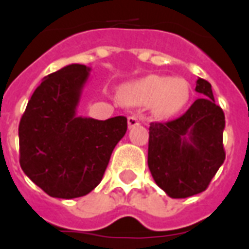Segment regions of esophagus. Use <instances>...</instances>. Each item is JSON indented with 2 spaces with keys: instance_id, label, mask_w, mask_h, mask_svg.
I'll list each match as a JSON object with an SVG mask.
<instances>
[{
  "instance_id": "obj_1",
  "label": "esophagus",
  "mask_w": 249,
  "mask_h": 249,
  "mask_svg": "<svg viewBox=\"0 0 249 249\" xmlns=\"http://www.w3.org/2000/svg\"><path fill=\"white\" fill-rule=\"evenodd\" d=\"M139 124H140V120L137 119V117H135V116L128 117V126H129V128H135V126H137Z\"/></svg>"
}]
</instances>
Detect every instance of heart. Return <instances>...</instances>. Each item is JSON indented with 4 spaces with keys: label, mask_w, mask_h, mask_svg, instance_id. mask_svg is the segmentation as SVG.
I'll return each instance as SVG.
<instances>
[{
    "label": "heart",
    "mask_w": 249,
    "mask_h": 249,
    "mask_svg": "<svg viewBox=\"0 0 249 249\" xmlns=\"http://www.w3.org/2000/svg\"><path fill=\"white\" fill-rule=\"evenodd\" d=\"M121 98L128 105L149 107L160 117L178 113L189 98V85L181 78L148 76L129 82L121 89Z\"/></svg>",
    "instance_id": "obj_1"
}]
</instances>
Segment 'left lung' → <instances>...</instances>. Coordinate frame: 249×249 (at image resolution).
I'll list each match as a JSON object with an SVG mask.
<instances>
[{
	"instance_id": "obj_1",
	"label": "left lung",
	"mask_w": 249,
	"mask_h": 249,
	"mask_svg": "<svg viewBox=\"0 0 249 249\" xmlns=\"http://www.w3.org/2000/svg\"><path fill=\"white\" fill-rule=\"evenodd\" d=\"M201 94L178 119L151 123L148 167L153 180L172 198L201 193L225 160V117L216 105L212 87L198 78Z\"/></svg>"
}]
</instances>
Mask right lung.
Masks as SVG:
<instances>
[{"label":"right lung","instance_id":"add662e5","mask_svg":"<svg viewBox=\"0 0 249 249\" xmlns=\"http://www.w3.org/2000/svg\"><path fill=\"white\" fill-rule=\"evenodd\" d=\"M89 71L71 64L46 76L19 121V165L52 197H81L97 187L128 128L124 116H77Z\"/></svg>","mask_w":249,"mask_h":249}]
</instances>
